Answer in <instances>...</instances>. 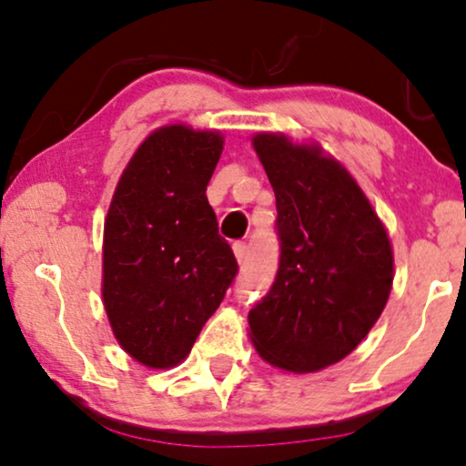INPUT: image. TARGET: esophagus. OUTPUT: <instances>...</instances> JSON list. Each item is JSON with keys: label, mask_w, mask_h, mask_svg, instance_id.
<instances>
[{"label": "esophagus", "mask_w": 466, "mask_h": 466, "mask_svg": "<svg viewBox=\"0 0 466 466\" xmlns=\"http://www.w3.org/2000/svg\"><path fill=\"white\" fill-rule=\"evenodd\" d=\"M233 252H235V258H238V263L244 265L246 258H248V246L244 244V241H235Z\"/></svg>", "instance_id": "obj_1"}]
</instances>
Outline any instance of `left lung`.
I'll list each match as a JSON object with an SVG mask.
<instances>
[{
  "instance_id": "obj_1",
  "label": "left lung",
  "mask_w": 466,
  "mask_h": 466,
  "mask_svg": "<svg viewBox=\"0 0 466 466\" xmlns=\"http://www.w3.org/2000/svg\"><path fill=\"white\" fill-rule=\"evenodd\" d=\"M252 147L276 195L280 268L248 314L258 358L295 374L347 358L388 304L394 250L372 203L321 143L257 132Z\"/></svg>"
}]
</instances>
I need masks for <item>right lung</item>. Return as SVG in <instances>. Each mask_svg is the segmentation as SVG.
<instances>
[{
  "mask_svg": "<svg viewBox=\"0 0 466 466\" xmlns=\"http://www.w3.org/2000/svg\"><path fill=\"white\" fill-rule=\"evenodd\" d=\"M225 137L167 124L145 137L115 186L102 238V304L115 340L138 364L188 358L238 274L208 184Z\"/></svg>",
  "mask_w": 466,
  "mask_h": 466,
  "instance_id": "obj_1",
  "label": "right lung"
}]
</instances>
